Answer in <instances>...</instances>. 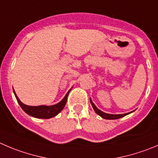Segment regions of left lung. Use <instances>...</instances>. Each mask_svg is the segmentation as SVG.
<instances>
[{"mask_svg": "<svg viewBox=\"0 0 158 158\" xmlns=\"http://www.w3.org/2000/svg\"><path fill=\"white\" fill-rule=\"evenodd\" d=\"M90 102H91V106H92L93 109H94V110L95 111L96 113L98 114V115H100L101 117H102L103 118H106V119H116V118H122V117L125 116V115H128V114H130L128 112V113H125V114H118V115H112V114H107L106 113V112H102L101 110H99L98 109L97 107L95 106V105L93 103L92 100L91 99H90Z\"/></svg>", "mask_w": 158, "mask_h": 158, "instance_id": "1", "label": "left lung"}]
</instances>
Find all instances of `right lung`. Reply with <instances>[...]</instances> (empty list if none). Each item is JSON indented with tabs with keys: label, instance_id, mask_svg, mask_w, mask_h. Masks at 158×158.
I'll return each mask as SVG.
<instances>
[{
	"label": "right lung",
	"instance_id": "obj_1",
	"mask_svg": "<svg viewBox=\"0 0 158 158\" xmlns=\"http://www.w3.org/2000/svg\"><path fill=\"white\" fill-rule=\"evenodd\" d=\"M70 91L67 93L65 97L64 98V99L61 101L60 102H59L56 105H54V106H26V105L23 104V103L19 100V98H18V96L16 95L15 92V90L13 89L15 95L16 99H17L18 102H19V106H21V108H22V109H23V110L25 111L28 115H31V116L33 117H35V118H52V117L56 116L58 113H60V112L63 110V109H64V106H65L66 103H67V96H68Z\"/></svg>",
	"mask_w": 158,
	"mask_h": 158
}]
</instances>
